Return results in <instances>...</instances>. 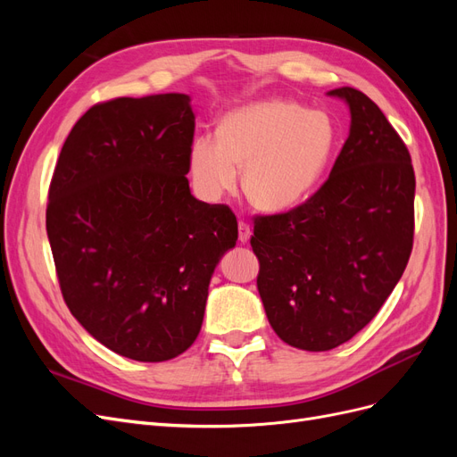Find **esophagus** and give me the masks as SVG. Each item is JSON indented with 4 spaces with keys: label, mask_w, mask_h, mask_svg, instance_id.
Wrapping results in <instances>:
<instances>
[{
    "label": "esophagus",
    "mask_w": 457,
    "mask_h": 457,
    "mask_svg": "<svg viewBox=\"0 0 457 457\" xmlns=\"http://www.w3.org/2000/svg\"><path fill=\"white\" fill-rule=\"evenodd\" d=\"M250 237H252L250 225L244 223V220H240V223H238V240H240L242 244H247V242H250Z\"/></svg>",
    "instance_id": "obj_1"
}]
</instances>
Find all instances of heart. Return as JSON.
<instances>
[{
    "label": "heart",
    "mask_w": 457,
    "mask_h": 457,
    "mask_svg": "<svg viewBox=\"0 0 457 457\" xmlns=\"http://www.w3.org/2000/svg\"><path fill=\"white\" fill-rule=\"evenodd\" d=\"M336 123L322 110L262 99L232 110L219 139L200 135L188 148V170L200 195L215 202L238 183L261 212H284L305 200L328 168Z\"/></svg>",
    "instance_id": "1"
}]
</instances>
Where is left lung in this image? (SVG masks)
Returning a JSON list of instances; mask_svg holds the SVG:
<instances>
[{
  "label": "left lung",
  "instance_id": "1",
  "mask_svg": "<svg viewBox=\"0 0 457 457\" xmlns=\"http://www.w3.org/2000/svg\"><path fill=\"white\" fill-rule=\"evenodd\" d=\"M351 128L328 181L295 210L255 219L257 289L282 341L329 351L378 314L413 242L416 177L410 152L362 91H328Z\"/></svg>",
  "mask_w": 457,
  "mask_h": 457
}]
</instances>
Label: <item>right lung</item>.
<instances>
[{"mask_svg":"<svg viewBox=\"0 0 457 457\" xmlns=\"http://www.w3.org/2000/svg\"><path fill=\"white\" fill-rule=\"evenodd\" d=\"M192 137L188 95L121 96L78 120L53 173L46 225L62 297L131 361L195 343L215 267L238 240L227 205L192 196Z\"/></svg>","mask_w":457,"mask_h":457,"instance_id":"right-lung-1","label":"right lung"}]
</instances>
